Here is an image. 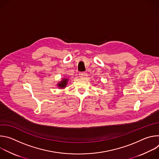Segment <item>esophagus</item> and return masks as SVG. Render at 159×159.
Instances as JSON below:
<instances>
[{
	"label": "esophagus",
	"mask_w": 159,
	"mask_h": 159,
	"mask_svg": "<svg viewBox=\"0 0 159 159\" xmlns=\"http://www.w3.org/2000/svg\"><path fill=\"white\" fill-rule=\"evenodd\" d=\"M85 75V73L84 72H80L79 73V77H84Z\"/></svg>",
	"instance_id": "esophagus-1"
}]
</instances>
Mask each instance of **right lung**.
Returning <instances> with one entry per match:
<instances>
[{
    "label": "right lung",
    "instance_id": "obj_1",
    "mask_svg": "<svg viewBox=\"0 0 159 159\" xmlns=\"http://www.w3.org/2000/svg\"><path fill=\"white\" fill-rule=\"evenodd\" d=\"M67 79H63L61 82H60L58 84V85L60 87V88H63V87H65V86H66V84H67Z\"/></svg>",
    "mask_w": 159,
    "mask_h": 159
}]
</instances>
